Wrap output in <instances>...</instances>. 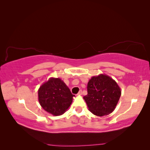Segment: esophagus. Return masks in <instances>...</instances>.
<instances>
[{
	"mask_svg": "<svg viewBox=\"0 0 150 150\" xmlns=\"http://www.w3.org/2000/svg\"><path fill=\"white\" fill-rule=\"evenodd\" d=\"M81 94H82V90H80L79 93H78V95H81Z\"/></svg>",
	"mask_w": 150,
	"mask_h": 150,
	"instance_id": "1",
	"label": "esophagus"
}]
</instances>
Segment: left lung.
I'll use <instances>...</instances> for the list:
<instances>
[{
    "mask_svg": "<svg viewBox=\"0 0 150 150\" xmlns=\"http://www.w3.org/2000/svg\"><path fill=\"white\" fill-rule=\"evenodd\" d=\"M88 94L83 97L89 110L98 116L115 110L121 94L116 81L106 74L93 76L88 83Z\"/></svg>",
    "mask_w": 150,
    "mask_h": 150,
    "instance_id": "1",
    "label": "left lung"
}]
</instances>
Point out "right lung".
I'll list each match as a JSON object with an SVG mask.
<instances>
[{
    "label": "right lung",
    "mask_w": 150,
    "mask_h": 150,
    "mask_svg": "<svg viewBox=\"0 0 150 150\" xmlns=\"http://www.w3.org/2000/svg\"><path fill=\"white\" fill-rule=\"evenodd\" d=\"M75 96L60 78H51L38 90V99L44 110L54 116L66 111Z\"/></svg>",
    "instance_id": "add662e5"
}]
</instances>
